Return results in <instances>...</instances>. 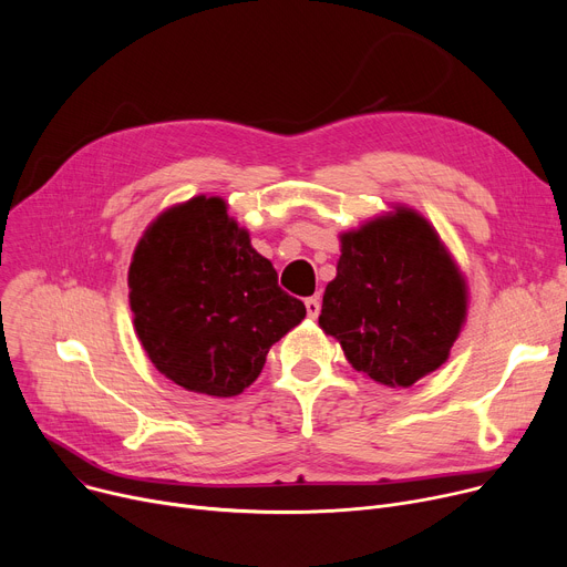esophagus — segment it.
<instances>
[{"instance_id":"esophagus-1","label":"esophagus","mask_w":567,"mask_h":567,"mask_svg":"<svg viewBox=\"0 0 567 567\" xmlns=\"http://www.w3.org/2000/svg\"><path fill=\"white\" fill-rule=\"evenodd\" d=\"M306 310H308V317H310V319H317L319 312H321L319 299H308V301H306Z\"/></svg>"}]
</instances>
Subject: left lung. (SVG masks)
Wrapping results in <instances>:
<instances>
[{"label": "left lung", "instance_id": "obj_1", "mask_svg": "<svg viewBox=\"0 0 567 567\" xmlns=\"http://www.w3.org/2000/svg\"><path fill=\"white\" fill-rule=\"evenodd\" d=\"M338 276L326 285L319 326L353 370L409 389L451 355L468 287L434 225L411 206L340 234Z\"/></svg>", "mask_w": 567, "mask_h": 567}]
</instances>
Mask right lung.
<instances>
[{
	"mask_svg": "<svg viewBox=\"0 0 567 567\" xmlns=\"http://www.w3.org/2000/svg\"><path fill=\"white\" fill-rule=\"evenodd\" d=\"M128 301L148 361L182 389L212 398L244 393L268 349L306 317L218 195L174 204L144 229Z\"/></svg>",
	"mask_w": 567,
	"mask_h": 567,
	"instance_id": "obj_1",
	"label": "right lung"
}]
</instances>
